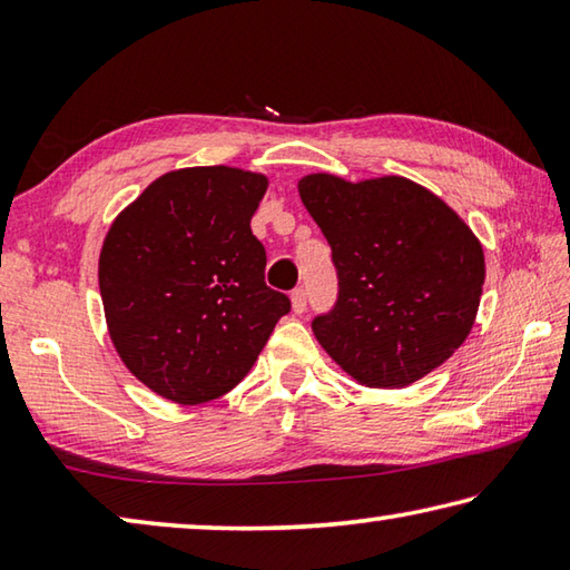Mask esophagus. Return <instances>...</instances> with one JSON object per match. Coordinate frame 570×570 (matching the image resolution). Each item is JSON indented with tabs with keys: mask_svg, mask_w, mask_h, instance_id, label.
<instances>
[{
	"mask_svg": "<svg viewBox=\"0 0 570 570\" xmlns=\"http://www.w3.org/2000/svg\"><path fill=\"white\" fill-rule=\"evenodd\" d=\"M304 308H306V292L304 288H296V292H292V312L302 314Z\"/></svg>",
	"mask_w": 570,
	"mask_h": 570,
	"instance_id": "esophagus-1",
	"label": "esophagus"
}]
</instances>
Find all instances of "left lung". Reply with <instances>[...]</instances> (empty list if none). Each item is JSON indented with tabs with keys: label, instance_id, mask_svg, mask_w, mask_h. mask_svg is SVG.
<instances>
[{
	"label": "left lung",
	"instance_id": "8db88e82",
	"mask_svg": "<svg viewBox=\"0 0 570 570\" xmlns=\"http://www.w3.org/2000/svg\"><path fill=\"white\" fill-rule=\"evenodd\" d=\"M298 196L332 246L340 298L312 330L364 387L397 390L448 362L475 324L485 254L445 200L402 176L308 173Z\"/></svg>",
	"mask_w": 570,
	"mask_h": 570
}]
</instances>
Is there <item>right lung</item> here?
I'll return each mask as SVG.
<instances>
[{
  "label": "right lung",
  "instance_id": "obj_1",
  "mask_svg": "<svg viewBox=\"0 0 570 570\" xmlns=\"http://www.w3.org/2000/svg\"><path fill=\"white\" fill-rule=\"evenodd\" d=\"M266 188L264 173L180 168L112 220L98 266L105 322L122 364L160 397H224L292 308L266 286L250 234Z\"/></svg>",
  "mask_w": 570,
  "mask_h": 570
}]
</instances>
